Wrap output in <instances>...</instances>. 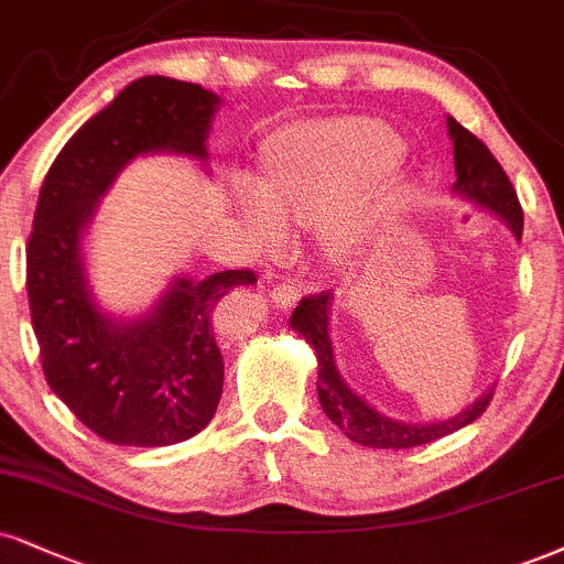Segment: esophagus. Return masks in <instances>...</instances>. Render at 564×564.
Wrapping results in <instances>:
<instances>
[{
  "label": "esophagus",
  "mask_w": 564,
  "mask_h": 564,
  "mask_svg": "<svg viewBox=\"0 0 564 564\" xmlns=\"http://www.w3.org/2000/svg\"><path fill=\"white\" fill-rule=\"evenodd\" d=\"M297 297H301V284L293 280H284L271 288V301L280 305V308H290V305H295Z\"/></svg>",
  "instance_id": "esophagus-1"
}]
</instances>
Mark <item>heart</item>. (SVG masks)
<instances>
[{"label":"heart","mask_w":564,"mask_h":564,"mask_svg":"<svg viewBox=\"0 0 564 564\" xmlns=\"http://www.w3.org/2000/svg\"><path fill=\"white\" fill-rule=\"evenodd\" d=\"M398 154L392 133L373 122H318L276 133L263 149L261 187H240L256 238L276 246L284 219L322 221V246L347 259L364 246L381 214L379 193L352 191Z\"/></svg>","instance_id":"obj_1"}]
</instances>
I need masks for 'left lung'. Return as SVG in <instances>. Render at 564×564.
<instances>
[{
  "label": "left lung",
  "mask_w": 564,
  "mask_h": 564,
  "mask_svg": "<svg viewBox=\"0 0 564 564\" xmlns=\"http://www.w3.org/2000/svg\"><path fill=\"white\" fill-rule=\"evenodd\" d=\"M447 130L452 138V149H455V191L460 196L470 198L478 206H486L489 212H495L499 219L507 221V227L516 232L520 240L523 235V208H520L518 193L512 187L510 177L505 175L502 164L497 162L495 154L486 149L484 141L470 133L468 128H463L457 120H447ZM329 305L332 293L308 295L297 303L290 318V326L295 332L308 339L314 345L316 358H318V402H322L324 413L329 415V421L345 431L347 440L364 444V447H377V449H408V447H421V444L436 442L442 436L455 434L457 429L474 423L478 415L489 408L491 394L478 398L465 413L457 419L442 421V423H426V426H413V423H400L387 419L366 405L364 400L345 384L335 366V352H332V339H329Z\"/></svg>",
  "instance_id": "8db88e82"
}]
</instances>
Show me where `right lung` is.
I'll return each instance as SVG.
<instances>
[{"instance_id": "obj_1", "label": "right lung", "mask_w": 564, "mask_h": 564, "mask_svg": "<svg viewBox=\"0 0 564 564\" xmlns=\"http://www.w3.org/2000/svg\"><path fill=\"white\" fill-rule=\"evenodd\" d=\"M219 99L164 75L133 80L65 143L41 185L25 288L46 384L104 442L166 447L212 421L225 384L219 303L256 271L177 280L149 316L112 324L88 297L80 235L124 164L151 151L206 159Z\"/></svg>"}]
</instances>
